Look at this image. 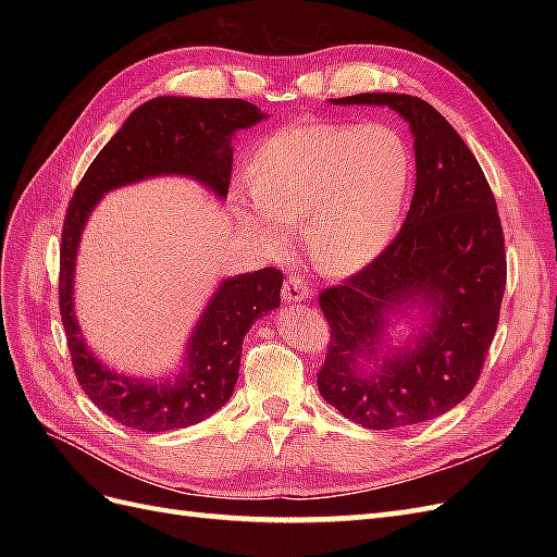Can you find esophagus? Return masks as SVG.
Listing matches in <instances>:
<instances>
[{
    "instance_id": "1",
    "label": "esophagus",
    "mask_w": 557,
    "mask_h": 557,
    "mask_svg": "<svg viewBox=\"0 0 557 557\" xmlns=\"http://www.w3.org/2000/svg\"><path fill=\"white\" fill-rule=\"evenodd\" d=\"M281 295H283V299H285V301H288V305H297V301H307V299H311V288H309V285L305 283V278L293 276V278L285 281Z\"/></svg>"
}]
</instances>
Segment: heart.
<instances>
[{"mask_svg": "<svg viewBox=\"0 0 557 557\" xmlns=\"http://www.w3.org/2000/svg\"><path fill=\"white\" fill-rule=\"evenodd\" d=\"M234 185V215L260 242L285 248L288 223L311 260L346 274L379 258L393 242L407 205L413 160L391 125L305 123L269 134Z\"/></svg>", "mask_w": 557, "mask_h": 557, "instance_id": "obj_1", "label": "heart"}]
</instances>
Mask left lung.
Listing matches in <instances>:
<instances>
[{"instance_id": "1", "label": "left lung", "mask_w": 557, "mask_h": 557, "mask_svg": "<svg viewBox=\"0 0 557 557\" xmlns=\"http://www.w3.org/2000/svg\"><path fill=\"white\" fill-rule=\"evenodd\" d=\"M330 102L404 117L416 188L395 242L320 295L332 339L318 391L367 430L425 423L471 393L497 330L507 256L495 197L460 134L425 99L362 92ZM401 319L410 336L393 347L389 330Z\"/></svg>"}]
</instances>
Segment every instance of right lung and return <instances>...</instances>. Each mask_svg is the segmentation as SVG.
<instances>
[{
  "label": "right lung",
  "mask_w": 557,
  "mask_h": 557,
  "mask_svg": "<svg viewBox=\"0 0 557 557\" xmlns=\"http://www.w3.org/2000/svg\"><path fill=\"white\" fill-rule=\"evenodd\" d=\"M264 117L244 99H148L129 113L78 183L62 230L60 313L81 387L115 423L166 432L201 423L225 407L239 379L244 336L258 318L281 305L283 274L264 267L223 278L197 318L178 372L162 379L127 376L95 356L78 325L74 274L83 230L107 193L156 176L193 178L225 199L234 134Z\"/></svg>",
  "instance_id": "obj_1"
}]
</instances>
